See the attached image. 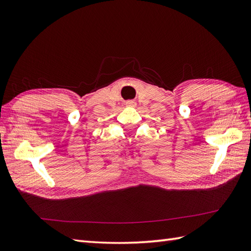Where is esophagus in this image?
Returning a JSON list of instances; mask_svg holds the SVG:
<instances>
[{
    "instance_id": "34e87169",
    "label": "esophagus",
    "mask_w": 251,
    "mask_h": 251,
    "mask_svg": "<svg viewBox=\"0 0 251 251\" xmlns=\"http://www.w3.org/2000/svg\"><path fill=\"white\" fill-rule=\"evenodd\" d=\"M126 105H127V106H135L136 103L134 102V101L129 100V101H127V102H126Z\"/></svg>"
}]
</instances>
